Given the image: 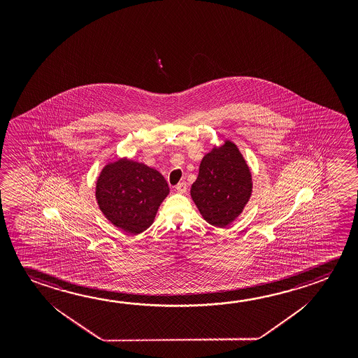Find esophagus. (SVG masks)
I'll return each instance as SVG.
<instances>
[{"label": "esophagus", "mask_w": 358, "mask_h": 358, "mask_svg": "<svg viewBox=\"0 0 358 358\" xmlns=\"http://www.w3.org/2000/svg\"><path fill=\"white\" fill-rule=\"evenodd\" d=\"M177 192L178 194H185L187 191V183L186 182H181L176 186Z\"/></svg>", "instance_id": "34e87169"}]
</instances>
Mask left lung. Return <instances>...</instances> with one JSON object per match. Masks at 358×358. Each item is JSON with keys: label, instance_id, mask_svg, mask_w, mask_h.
I'll return each instance as SVG.
<instances>
[{"label": "left lung", "instance_id": "left-lung-1", "mask_svg": "<svg viewBox=\"0 0 358 358\" xmlns=\"http://www.w3.org/2000/svg\"><path fill=\"white\" fill-rule=\"evenodd\" d=\"M252 173L238 147L223 140L199 164L191 197L205 221L223 229L235 221L252 194Z\"/></svg>", "mask_w": 358, "mask_h": 358}]
</instances>
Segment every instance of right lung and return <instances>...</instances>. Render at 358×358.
I'll return each mask as SVG.
<instances>
[{"instance_id":"obj_1","label":"right lung","mask_w":358,"mask_h":358,"mask_svg":"<svg viewBox=\"0 0 358 358\" xmlns=\"http://www.w3.org/2000/svg\"><path fill=\"white\" fill-rule=\"evenodd\" d=\"M170 187L159 171L135 159L107 162L96 181V201L110 222L138 235L153 223Z\"/></svg>"}]
</instances>
